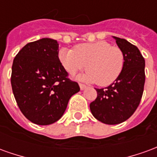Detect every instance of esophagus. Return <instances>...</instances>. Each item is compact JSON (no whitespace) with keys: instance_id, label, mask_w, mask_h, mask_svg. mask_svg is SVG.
Instances as JSON below:
<instances>
[{"instance_id":"obj_1","label":"esophagus","mask_w":157,"mask_h":157,"mask_svg":"<svg viewBox=\"0 0 157 157\" xmlns=\"http://www.w3.org/2000/svg\"><path fill=\"white\" fill-rule=\"evenodd\" d=\"M79 86H80V88H81V90H84V89L86 87V86L84 85V84H82V83H79Z\"/></svg>"}]
</instances>
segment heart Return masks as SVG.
Returning a JSON list of instances; mask_svg holds the SVG:
<instances>
[{
    "instance_id": "heart-1",
    "label": "heart",
    "mask_w": 157,
    "mask_h": 157,
    "mask_svg": "<svg viewBox=\"0 0 157 157\" xmlns=\"http://www.w3.org/2000/svg\"><path fill=\"white\" fill-rule=\"evenodd\" d=\"M59 59L62 66L71 75L86 66L88 71L82 75V80L97 82L102 86L116 81L124 65V56L121 49L111 46L106 41L80 44L73 49L62 48L59 53Z\"/></svg>"
}]
</instances>
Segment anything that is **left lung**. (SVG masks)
Segmentation results:
<instances>
[{
    "label": "left lung",
    "mask_w": 157,
    "mask_h": 157,
    "mask_svg": "<svg viewBox=\"0 0 157 157\" xmlns=\"http://www.w3.org/2000/svg\"><path fill=\"white\" fill-rule=\"evenodd\" d=\"M124 56L116 81L105 88H95L97 98L90 103L92 115L106 124H118L130 118L141 100L145 85V59L126 39L113 37Z\"/></svg>",
    "instance_id": "1"
}]
</instances>
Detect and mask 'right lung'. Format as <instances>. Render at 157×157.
<instances>
[{"mask_svg": "<svg viewBox=\"0 0 157 157\" xmlns=\"http://www.w3.org/2000/svg\"><path fill=\"white\" fill-rule=\"evenodd\" d=\"M11 83L22 114L39 125L58 121L71 96L80 91L59 61L58 42L48 38L29 43L17 53Z\"/></svg>", "mask_w": 157, "mask_h": 157, "instance_id": "right-lung-1", "label": "right lung"}]
</instances>
